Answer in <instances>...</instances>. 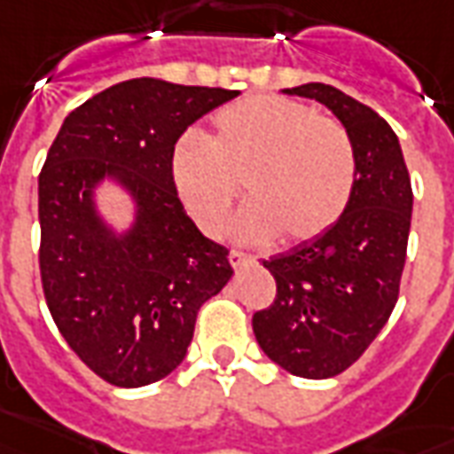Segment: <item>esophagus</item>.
<instances>
[{
    "label": "esophagus",
    "mask_w": 454,
    "mask_h": 454,
    "mask_svg": "<svg viewBox=\"0 0 454 454\" xmlns=\"http://www.w3.org/2000/svg\"><path fill=\"white\" fill-rule=\"evenodd\" d=\"M228 260H231L233 267H243V264H247L253 257L247 253H243V250H231V253H228Z\"/></svg>",
    "instance_id": "obj_1"
}]
</instances>
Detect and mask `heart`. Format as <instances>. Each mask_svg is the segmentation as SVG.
Segmentation results:
<instances>
[{
	"instance_id": "obj_1",
	"label": "heart",
	"mask_w": 454,
	"mask_h": 454,
	"mask_svg": "<svg viewBox=\"0 0 454 454\" xmlns=\"http://www.w3.org/2000/svg\"><path fill=\"white\" fill-rule=\"evenodd\" d=\"M356 149L347 127L278 96H247L221 107L211 137L184 134L170 176L197 226L216 236L238 200L250 197L233 221L247 240L303 243L327 233L351 204Z\"/></svg>"
}]
</instances>
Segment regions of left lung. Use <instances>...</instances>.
Returning a JSON list of instances; mask_svg holds the SVG:
<instances>
[{
  "mask_svg": "<svg viewBox=\"0 0 454 454\" xmlns=\"http://www.w3.org/2000/svg\"><path fill=\"white\" fill-rule=\"evenodd\" d=\"M286 93L320 100L339 117L358 173L351 204L327 233L264 260L277 295L254 312L253 330L284 371L325 380L354 365L395 310L414 192L397 134L372 107L327 83Z\"/></svg>",
  "mask_w": 454,
  "mask_h": 454,
  "instance_id": "left-lung-1",
  "label": "left lung"
}]
</instances>
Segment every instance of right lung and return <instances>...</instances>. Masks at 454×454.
Wrapping results in <instances>:
<instances>
[{"label":"right lung","mask_w":454,"mask_h":454,"mask_svg":"<svg viewBox=\"0 0 454 454\" xmlns=\"http://www.w3.org/2000/svg\"><path fill=\"white\" fill-rule=\"evenodd\" d=\"M238 90L129 79L67 115L38 177L40 281L74 354L115 387H142L183 364L201 303L233 274L228 247L194 226L177 197V139ZM106 175L140 211L115 239L90 190Z\"/></svg>","instance_id":"add662e5"}]
</instances>
